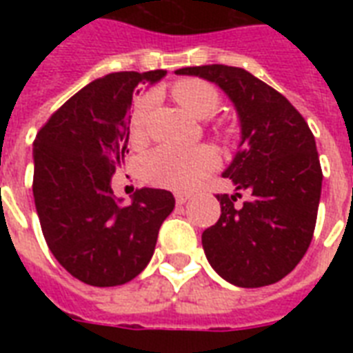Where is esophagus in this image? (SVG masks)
<instances>
[{
	"label": "esophagus",
	"mask_w": 353,
	"mask_h": 353,
	"mask_svg": "<svg viewBox=\"0 0 353 353\" xmlns=\"http://www.w3.org/2000/svg\"><path fill=\"white\" fill-rule=\"evenodd\" d=\"M190 199V196L188 194H176V203L177 205H185Z\"/></svg>",
	"instance_id": "obj_1"
}]
</instances>
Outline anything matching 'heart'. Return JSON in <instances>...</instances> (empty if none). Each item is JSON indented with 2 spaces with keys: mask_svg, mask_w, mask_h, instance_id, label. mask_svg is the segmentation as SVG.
<instances>
[{
  "mask_svg": "<svg viewBox=\"0 0 353 353\" xmlns=\"http://www.w3.org/2000/svg\"><path fill=\"white\" fill-rule=\"evenodd\" d=\"M172 95L179 106L196 119L212 117L220 108V93L205 80H181L174 85ZM154 108V95H143L130 113V139L132 143H144L148 137L150 112ZM216 166V154L209 146L172 148L161 146L144 155L141 176L146 183L177 192L192 190Z\"/></svg>",
  "mask_w": 353,
  "mask_h": 353,
  "instance_id": "heart-1",
  "label": "heart"
}]
</instances>
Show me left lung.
<instances>
[{"mask_svg":"<svg viewBox=\"0 0 353 353\" xmlns=\"http://www.w3.org/2000/svg\"><path fill=\"white\" fill-rule=\"evenodd\" d=\"M214 82L234 104L241 141L221 174L234 194H218L220 220L201 234L205 256L221 279L262 288L291 273L306 254L317 221L323 170L312 130L284 95L241 68L177 69ZM245 193L241 205L235 201Z\"/></svg>","mask_w":353,"mask_h":353,"instance_id":"left-lung-1","label":"left lung"}]
</instances>
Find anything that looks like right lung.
Instances as JSON below:
<instances>
[{
  "label": "right lung",
  "instance_id": "add662e5",
  "mask_svg": "<svg viewBox=\"0 0 353 353\" xmlns=\"http://www.w3.org/2000/svg\"><path fill=\"white\" fill-rule=\"evenodd\" d=\"M165 74L121 71L93 80L36 135L32 194L41 232L60 265L84 284L112 288L135 279L174 210L168 190L139 188L130 205L112 190L128 154L133 93Z\"/></svg>",
  "mask_w": 353,
  "mask_h": 353
}]
</instances>
